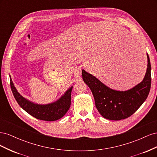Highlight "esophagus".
Returning <instances> with one entry per match:
<instances>
[{
    "label": "esophagus",
    "instance_id": "34e87169",
    "mask_svg": "<svg viewBox=\"0 0 157 157\" xmlns=\"http://www.w3.org/2000/svg\"><path fill=\"white\" fill-rule=\"evenodd\" d=\"M75 75L77 76H79L80 74H81V69H80V67H78V68H76L75 69Z\"/></svg>",
    "mask_w": 157,
    "mask_h": 157
}]
</instances>
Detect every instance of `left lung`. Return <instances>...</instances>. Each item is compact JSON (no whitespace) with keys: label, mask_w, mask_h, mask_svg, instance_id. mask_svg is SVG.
Here are the masks:
<instances>
[{"label":"left lung","mask_w":157,"mask_h":157,"mask_svg":"<svg viewBox=\"0 0 157 157\" xmlns=\"http://www.w3.org/2000/svg\"><path fill=\"white\" fill-rule=\"evenodd\" d=\"M10 79L11 90L17 103L23 110L37 119L46 121H57L62 118L69 109L73 86L69 88L56 101L46 105H40L23 98L14 86L10 76Z\"/></svg>","instance_id":"8db88e82"}]
</instances>
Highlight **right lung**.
<instances>
[{"instance_id": "obj_1", "label": "right lung", "mask_w": 157, "mask_h": 157, "mask_svg": "<svg viewBox=\"0 0 157 157\" xmlns=\"http://www.w3.org/2000/svg\"><path fill=\"white\" fill-rule=\"evenodd\" d=\"M147 56V69L142 82L126 91L107 87L92 75L82 70L84 82L91 90L99 113L109 120L120 121L132 115L148 96L151 82V63Z\"/></svg>"}]
</instances>
